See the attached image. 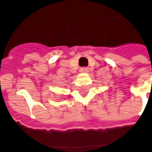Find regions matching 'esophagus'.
<instances>
[{
  "instance_id": "esophagus-1",
  "label": "esophagus",
  "mask_w": 152,
  "mask_h": 152,
  "mask_svg": "<svg viewBox=\"0 0 152 152\" xmlns=\"http://www.w3.org/2000/svg\"><path fill=\"white\" fill-rule=\"evenodd\" d=\"M80 72L83 73L88 72H89V68H88V67H81V68L80 69Z\"/></svg>"
}]
</instances>
